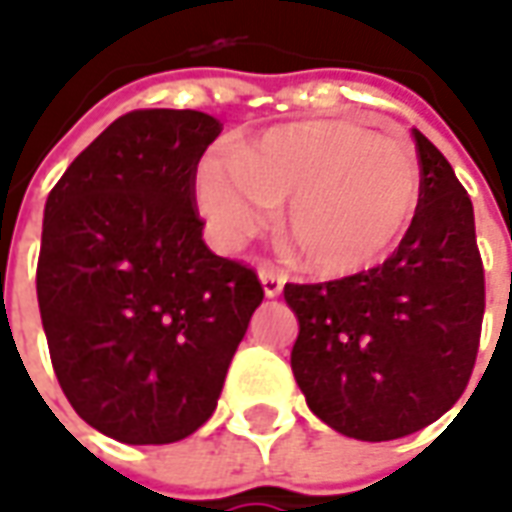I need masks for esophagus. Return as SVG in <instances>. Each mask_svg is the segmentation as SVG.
I'll return each instance as SVG.
<instances>
[{"label": "esophagus", "mask_w": 512, "mask_h": 512, "mask_svg": "<svg viewBox=\"0 0 512 512\" xmlns=\"http://www.w3.org/2000/svg\"><path fill=\"white\" fill-rule=\"evenodd\" d=\"M260 282H263L266 296H280L282 285H285V277H282L280 271H274V268H260Z\"/></svg>", "instance_id": "34e87169"}]
</instances>
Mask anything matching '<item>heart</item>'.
I'll use <instances>...</instances> for the list:
<instances>
[{
	"instance_id": "heart-1",
	"label": "heart",
	"mask_w": 512,
	"mask_h": 512,
	"mask_svg": "<svg viewBox=\"0 0 512 512\" xmlns=\"http://www.w3.org/2000/svg\"><path fill=\"white\" fill-rule=\"evenodd\" d=\"M421 196L416 155L338 119L288 121L235 157L207 155L196 202L224 249L263 232L288 199L285 235L310 271L346 277L380 263L402 238Z\"/></svg>"
}]
</instances>
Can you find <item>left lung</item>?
<instances>
[{
    "label": "left lung",
    "mask_w": 512,
    "mask_h": 512,
    "mask_svg": "<svg viewBox=\"0 0 512 512\" xmlns=\"http://www.w3.org/2000/svg\"><path fill=\"white\" fill-rule=\"evenodd\" d=\"M416 216L382 266L330 282H288L299 318L291 368L307 407L357 441L405 438L466 391L480 349L485 271L474 207L449 160L413 130Z\"/></svg>",
    "instance_id": "left-lung-1"
}]
</instances>
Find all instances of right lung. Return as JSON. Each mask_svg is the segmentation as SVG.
Wrapping results in <instances>:
<instances>
[{
  "instance_id": "add662e5",
  "label": "right lung",
  "mask_w": 512,
  "mask_h": 512,
  "mask_svg": "<svg viewBox=\"0 0 512 512\" xmlns=\"http://www.w3.org/2000/svg\"><path fill=\"white\" fill-rule=\"evenodd\" d=\"M219 132L199 110L124 113L46 199L35 288L52 368L121 443L199 430L263 302L255 268L202 241L196 166Z\"/></svg>"
}]
</instances>
